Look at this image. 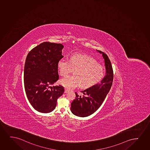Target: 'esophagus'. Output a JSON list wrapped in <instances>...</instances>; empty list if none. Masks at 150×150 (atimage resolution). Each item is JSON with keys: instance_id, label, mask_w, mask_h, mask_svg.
I'll return each mask as SVG.
<instances>
[{"instance_id": "esophagus-1", "label": "esophagus", "mask_w": 150, "mask_h": 150, "mask_svg": "<svg viewBox=\"0 0 150 150\" xmlns=\"http://www.w3.org/2000/svg\"><path fill=\"white\" fill-rule=\"evenodd\" d=\"M68 91H69V90L67 89H66V88L65 89V93H67V92H68Z\"/></svg>"}]
</instances>
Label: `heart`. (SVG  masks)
<instances>
[{
	"label": "heart",
	"instance_id": "b5f03b06",
	"mask_svg": "<svg viewBox=\"0 0 150 150\" xmlns=\"http://www.w3.org/2000/svg\"><path fill=\"white\" fill-rule=\"evenodd\" d=\"M58 68L61 76H66L74 70V74L61 79L60 83L67 89L80 86L83 88L90 87L102 80L105 70L101 65L87 55L74 54L70 60L60 59Z\"/></svg>",
	"mask_w": 150,
	"mask_h": 150
}]
</instances>
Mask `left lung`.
Listing matches in <instances>:
<instances>
[{
    "label": "left lung",
    "mask_w": 150,
    "mask_h": 150,
    "mask_svg": "<svg viewBox=\"0 0 150 150\" xmlns=\"http://www.w3.org/2000/svg\"><path fill=\"white\" fill-rule=\"evenodd\" d=\"M103 55L105 67V76L98 83L81 92L85 95L79 96L76 93V98L71 103L70 110L74 115L86 117L91 115L98 109L108 94L113 81V70L108 56L103 52L97 50Z\"/></svg>",
    "instance_id": "obj_1"
}]
</instances>
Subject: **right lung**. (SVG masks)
I'll use <instances>...</instances> for the list:
<instances>
[{"mask_svg":"<svg viewBox=\"0 0 150 150\" xmlns=\"http://www.w3.org/2000/svg\"><path fill=\"white\" fill-rule=\"evenodd\" d=\"M62 44L44 42L29 52L25 61L24 87L33 108L42 113L55 109L57 99L62 95V86L52 87L59 79L58 62L62 58Z\"/></svg>","mask_w":150,"mask_h":150,"instance_id":"1","label":"right lung"}]
</instances>
